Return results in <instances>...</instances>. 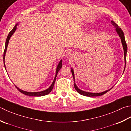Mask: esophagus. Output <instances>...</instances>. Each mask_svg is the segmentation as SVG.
<instances>
[{
	"mask_svg": "<svg viewBox=\"0 0 131 131\" xmlns=\"http://www.w3.org/2000/svg\"><path fill=\"white\" fill-rule=\"evenodd\" d=\"M73 55V52H69L68 53V56H69V57H71V56L72 55Z\"/></svg>",
	"mask_w": 131,
	"mask_h": 131,
	"instance_id": "obj_1",
	"label": "esophagus"
}]
</instances>
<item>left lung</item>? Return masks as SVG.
I'll list each match as a JSON object with an SVG mask.
<instances>
[{"mask_svg":"<svg viewBox=\"0 0 131 131\" xmlns=\"http://www.w3.org/2000/svg\"><path fill=\"white\" fill-rule=\"evenodd\" d=\"M111 24L113 25L115 28V30L116 31V33H118L119 35L120 38H121V42L123 46V49L124 50V62H125V66H124V69L123 71V73L125 70V64H126V57H127V45L126 44V42H125V37H124V34L123 31H122V29L119 28V26L116 24L113 21H111ZM71 71L72 74L73 76V78L74 79V87L75 88V89L76 90V91L78 92L79 94H80L84 96H87V97H97V96H101L103 94H105V93H106L107 92H108L111 88L109 89L108 90H106V91H104L103 92H101V93H91V92H85L82 90L81 89H80L77 86V85L75 83V79H74V70L72 68H71Z\"/></svg>","mask_w":131,"mask_h":131,"instance_id":"8db88e82","label":"left lung"}]
</instances>
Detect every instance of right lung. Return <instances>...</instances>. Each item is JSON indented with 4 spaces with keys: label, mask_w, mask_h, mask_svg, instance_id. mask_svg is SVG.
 Listing matches in <instances>:
<instances>
[{
    "label": "right lung",
    "mask_w": 131,
    "mask_h": 131,
    "mask_svg": "<svg viewBox=\"0 0 131 131\" xmlns=\"http://www.w3.org/2000/svg\"><path fill=\"white\" fill-rule=\"evenodd\" d=\"M18 23H17L14 26V28L12 29V30L10 31V33L8 34V35L7 36V38L6 39V44H5V49H4V54H3V62H4V67L5 69H6V65H5V57H6V52H7V47H8V43H9V39L10 38V37L13 35V34L15 33V31L17 29V26L18 25ZM62 60L61 59L60 61L59 62V63H58V64L57 67V69H56V72H55V78L54 79V81H53L52 84L51 85V86L49 88H47V89H45L43 91H41V92H26V91H24V90H21L20 89V88H18V87H17L15 85V86L16 87L17 89L19 90V91L23 93L24 94H25L26 95H29V96H33V97H41V96H44V95H46L48 94H49V93L51 92V90H52L53 88H54V84H55V80H56V77H57V74L58 73L59 71L60 70V68H62Z\"/></svg>",
    "instance_id": "obj_1"
}]
</instances>
